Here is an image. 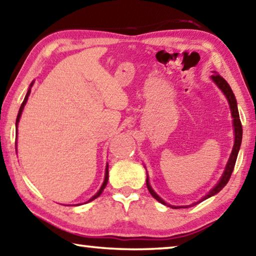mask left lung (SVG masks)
<instances>
[{"mask_svg": "<svg viewBox=\"0 0 256 256\" xmlns=\"http://www.w3.org/2000/svg\"><path fill=\"white\" fill-rule=\"evenodd\" d=\"M211 79L214 80V84L219 86L220 89H222V92H224V96H226L227 100L229 102V106H230V110H232V122H234V131H235V142H234V146H232V154L230 157H229L228 162L226 164V168H224V172L222 176V178L218 182V184H216L214 188H212L209 193L206 194V196H203L200 201H198L196 203H193V204L190 206H170V204H167L166 202H164L162 198L158 196V194L154 192L152 190V188L150 186L149 183V178L146 177V188H148L149 192L151 196H152L156 200L159 201L160 203H162V204L167 206H170L172 209H180V208H190V206H193L198 204V203H200L202 201L206 200V198H211L212 196H214L218 192H220L226 184L228 183L229 178H230V176L232 174V170H234V167H235V164H236V159H237V154H238V151H240V144H242V123H240V114H238V108H237V102H236V98H235V94H234L232 90L230 88V86L228 84V82L224 79L222 76H219L218 73L214 72V74L211 76Z\"/></svg>", "mask_w": 256, "mask_h": 256, "instance_id": "left-lung-1", "label": "left lung"}]
</instances>
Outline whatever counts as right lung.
Masks as SVG:
<instances>
[{
	"label": "right lung",
	"mask_w": 256,
	"mask_h": 256,
	"mask_svg": "<svg viewBox=\"0 0 256 256\" xmlns=\"http://www.w3.org/2000/svg\"><path fill=\"white\" fill-rule=\"evenodd\" d=\"M32 84H30V88H32ZM30 88H29V90H28V92H27V94H26V97H24V102H22V104H21V106H20V110H19V112H18V116H16V128H18V123H19V120H20V116H21V114H22V110H24V105H26V102H27V100H28V97H29V94H30ZM107 182H108V164L106 166V172H105V180H104V183H102V188H99V190L98 192L94 194V196L90 198V200L88 201V202H90V201H92V200H94V198H97L99 196H100V194L102 193V190H104V188H106V185H107Z\"/></svg>",
	"instance_id": "obj_1"
}]
</instances>
